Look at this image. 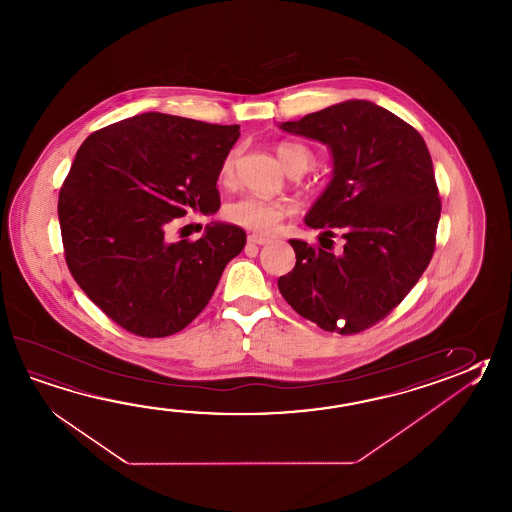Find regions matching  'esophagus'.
I'll return each instance as SVG.
<instances>
[{"label":"esophagus","mask_w":512,"mask_h":512,"mask_svg":"<svg viewBox=\"0 0 512 512\" xmlns=\"http://www.w3.org/2000/svg\"><path fill=\"white\" fill-rule=\"evenodd\" d=\"M248 242H250V244H259V246H262V244H268L270 239H268V237H262V235H255V233H251V235H248Z\"/></svg>","instance_id":"obj_1"}]
</instances>
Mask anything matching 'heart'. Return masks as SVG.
<instances>
[{
	"mask_svg": "<svg viewBox=\"0 0 512 512\" xmlns=\"http://www.w3.org/2000/svg\"><path fill=\"white\" fill-rule=\"evenodd\" d=\"M277 155L281 158L282 164L288 169H308L313 164V151L310 147L295 142H284L277 147ZM239 153L233 149L230 151L219 169V180L222 184H231L235 178V167H237ZM290 206L281 200L266 199L259 195H242L239 199L231 200L224 209L226 219L239 224L246 230L259 231V233H270L275 230L284 217L290 215Z\"/></svg>",
	"mask_w": 512,
	"mask_h": 512,
	"instance_id": "heart-1",
	"label": "heart"
}]
</instances>
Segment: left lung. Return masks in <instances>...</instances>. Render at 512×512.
I'll return each mask as SVG.
<instances>
[{
  "instance_id": "obj_1",
  "label": "left lung",
  "mask_w": 512,
  "mask_h": 512,
  "mask_svg": "<svg viewBox=\"0 0 512 512\" xmlns=\"http://www.w3.org/2000/svg\"><path fill=\"white\" fill-rule=\"evenodd\" d=\"M281 129L330 147L334 178L304 222L323 230L321 239L341 232L346 246L334 254L290 240L297 262L279 277V292L326 332L359 334L407 297L434 255L441 199L427 144L405 120L366 100Z\"/></svg>"
}]
</instances>
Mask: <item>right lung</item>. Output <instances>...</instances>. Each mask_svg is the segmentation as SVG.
I'll return each instance as SVG.
<instances>
[{
    "label": "right lung",
    "mask_w": 512,
    "mask_h": 512,
    "mask_svg": "<svg viewBox=\"0 0 512 512\" xmlns=\"http://www.w3.org/2000/svg\"><path fill=\"white\" fill-rule=\"evenodd\" d=\"M240 135L182 116L144 113L94 131L58 199L69 272L131 334L186 328L215 292L246 233L211 224L199 240H167L173 220L220 206V164Z\"/></svg>",
    "instance_id": "add662e5"
}]
</instances>
